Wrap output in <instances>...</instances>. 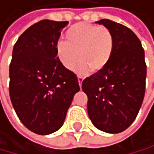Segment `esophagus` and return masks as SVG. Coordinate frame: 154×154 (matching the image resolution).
<instances>
[{
	"label": "esophagus",
	"mask_w": 154,
	"mask_h": 154,
	"mask_svg": "<svg viewBox=\"0 0 154 154\" xmlns=\"http://www.w3.org/2000/svg\"><path fill=\"white\" fill-rule=\"evenodd\" d=\"M78 79H79V86H80V85H82V83L83 78H82V76L79 75V76H78Z\"/></svg>",
	"instance_id": "esophagus-1"
}]
</instances>
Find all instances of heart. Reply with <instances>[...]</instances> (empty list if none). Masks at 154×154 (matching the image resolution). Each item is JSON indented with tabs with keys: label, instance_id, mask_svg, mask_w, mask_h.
I'll list each match as a JSON object with an SVG mask.
<instances>
[{
	"label": "heart",
	"instance_id": "heart-1",
	"mask_svg": "<svg viewBox=\"0 0 154 154\" xmlns=\"http://www.w3.org/2000/svg\"><path fill=\"white\" fill-rule=\"evenodd\" d=\"M114 51V36L107 27L79 22L66 32V42L60 41L56 46L59 60L66 69L78 66L79 74H87L103 69L109 63ZM80 56H79L78 55Z\"/></svg>",
	"mask_w": 154,
	"mask_h": 154
}]
</instances>
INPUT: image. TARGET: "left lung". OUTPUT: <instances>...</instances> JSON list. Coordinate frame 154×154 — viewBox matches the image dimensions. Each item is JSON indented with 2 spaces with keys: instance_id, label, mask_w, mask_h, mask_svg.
<instances>
[{
  "instance_id": "8db88e82",
  "label": "left lung",
  "mask_w": 154,
  "mask_h": 154,
  "mask_svg": "<svg viewBox=\"0 0 154 154\" xmlns=\"http://www.w3.org/2000/svg\"><path fill=\"white\" fill-rule=\"evenodd\" d=\"M114 36V51L103 69L83 79L87 112L98 130L118 134L135 121L146 92V65L140 39L130 28L110 19L97 21Z\"/></svg>"
}]
</instances>
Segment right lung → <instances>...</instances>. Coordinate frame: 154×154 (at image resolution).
<instances>
[{
  "instance_id": "1",
  "label": "right lung",
  "mask_w": 154,
  "mask_h": 154,
  "mask_svg": "<svg viewBox=\"0 0 154 154\" xmlns=\"http://www.w3.org/2000/svg\"><path fill=\"white\" fill-rule=\"evenodd\" d=\"M68 21L43 19L18 37L10 64V97L20 122L37 135H49L64 124L76 75L57 57L56 46Z\"/></svg>"
}]
</instances>
